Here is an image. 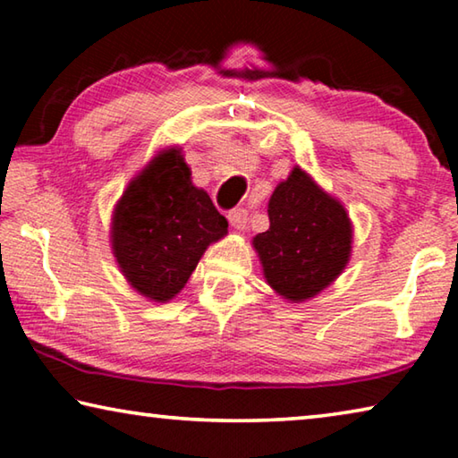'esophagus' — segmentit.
I'll return each mask as SVG.
<instances>
[{"label": "esophagus", "instance_id": "esophagus-1", "mask_svg": "<svg viewBox=\"0 0 458 458\" xmlns=\"http://www.w3.org/2000/svg\"><path fill=\"white\" fill-rule=\"evenodd\" d=\"M228 220L236 230H244L248 222V212L244 208H234V210L228 212Z\"/></svg>", "mask_w": 458, "mask_h": 458}]
</instances>
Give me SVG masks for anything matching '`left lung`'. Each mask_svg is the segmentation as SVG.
Segmentation results:
<instances>
[{
  "label": "left lung",
  "instance_id": "left-lung-1",
  "mask_svg": "<svg viewBox=\"0 0 458 458\" xmlns=\"http://www.w3.org/2000/svg\"><path fill=\"white\" fill-rule=\"evenodd\" d=\"M270 228L254 238L267 283L284 299L305 301L335 281L352 250L344 206L294 167L268 201Z\"/></svg>",
  "mask_w": 458,
  "mask_h": 458
}]
</instances>
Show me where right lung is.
Listing matches in <instances>:
<instances>
[{
  "mask_svg": "<svg viewBox=\"0 0 458 458\" xmlns=\"http://www.w3.org/2000/svg\"><path fill=\"white\" fill-rule=\"evenodd\" d=\"M177 149L129 183L113 214V250L127 281L153 301L183 289L206 248L228 232L210 196L190 180Z\"/></svg>",
  "mask_w": 458,
  "mask_h": 458,
  "instance_id": "add662e5",
  "label": "right lung"
}]
</instances>
